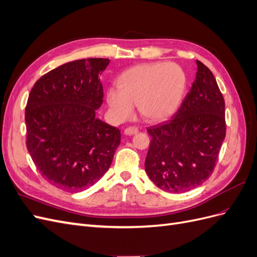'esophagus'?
Returning a JSON list of instances; mask_svg holds the SVG:
<instances>
[{
  "label": "esophagus",
  "instance_id": "1",
  "mask_svg": "<svg viewBox=\"0 0 257 257\" xmlns=\"http://www.w3.org/2000/svg\"><path fill=\"white\" fill-rule=\"evenodd\" d=\"M138 133V128L137 127H127L124 130V134L127 135V136H131V135H134V134H137Z\"/></svg>",
  "mask_w": 257,
  "mask_h": 257
}]
</instances>
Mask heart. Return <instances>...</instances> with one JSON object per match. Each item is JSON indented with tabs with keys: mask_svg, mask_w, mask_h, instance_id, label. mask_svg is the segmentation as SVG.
<instances>
[{
	"mask_svg": "<svg viewBox=\"0 0 257 257\" xmlns=\"http://www.w3.org/2000/svg\"><path fill=\"white\" fill-rule=\"evenodd\" d=\"M186 81L183 68L173 62L139 64L119 77V89L107 91V104L116 121H124L133 114V104H137L144 119L164 121L180 106Z\"/></svg>",
	"mask_w": 257,
	"mask_h": 257,
	"instance_id": "obj_1",
	"label": "heart"
}]
</instances>
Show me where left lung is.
<instances>
[{
    "instance_id": "1",
    "label": "left lung",
    "mask_w": 257,
    "mask_h": 257,
    "mask_svg": "<svg viewBox=\"0 0 257 257\" xmlns=\"http://www.w3.org/2000/svg\"><path fill=\"white\" fill-rule=\"evenodd\" d=\"M191 90L174 118L147 130L146 173L158 188L190 191L211 176L226 133L225 102L211 71L196 61Z\"/></svg>"
}]
</instances>
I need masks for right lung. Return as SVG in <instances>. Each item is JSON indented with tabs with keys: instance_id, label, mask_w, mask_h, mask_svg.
Listing matches in <instances>:
<instances>
[{
	"instance_id": "1",
	"label": "right lung",
	"mask_w": 257,
	"mask_h": 257,
	"mask_svg": "<svg viewBox=\"0 0 257 257\" xmlns=\"http://www.w3.org/2000/svg\"><path fill=\"white\" fill-rule=\"evenodd\" d=\"M108 64L102 58L67 62L30 92L28 151L42 176L61 190L77 193L97 182L120 145V130L95 116L104 97L99 76Z\"/></svg>"
}]
</instances>
